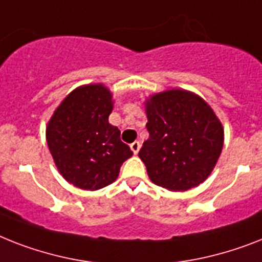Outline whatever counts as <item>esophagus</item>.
I'll return each mask as SVG.
<instances>
[{
  "instance_id": "1",
  "label": "esophagus",
  "mask_w": 262,
  "mask_h": 262,
  "mask_svg": "<svg viewBox=\"0 0 262 262\" xmlns=\"http://www.w3.org/2000/svg\"><path fill=\"white\" fill-rule=\"evenodd\" d=\"M140 142L138 141H135V142H132L130 144V149L133 150V153H135V155H137L138 153V150H140Z\"/></svg>"
}]
</instances>
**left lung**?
Returning a JSON list of instances; mask_svg holds the SVG:
<instances>
[{"instance_id": "left-lung-1", "label": "left lung", "mask_w": 262, "mask_h": 262, "mask_svg": "<svg viewBox=\"0 0 262 262\" xmlns=\"http://www.w3.org/2000/svg\"><path fill=\"white\" fill-rule=\"evenodd\" d=\"M149 138L138 156L152 183L187 191L207 179L223 148V126L211 106L192 91L171 89L145 102Z\"/></svg>"}]
</instances>
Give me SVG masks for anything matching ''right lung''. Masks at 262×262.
Listing matches in <instances>:
<instances>
[{
	"label": "right lung",
	"mask_w": 262,
	"mask_h": 262,
	"mask_svg": "<svg viewBox=\"0 0 262 262\" xmlns=\"http://www.w3.org/2000/svg\"><path fill=\"white\" fill-rule=\"evenodd\" d=\"M113 94L105 84L76 87L56 107L46 129L57 171L80 190L95 191L116 182L133 155L109 124Z\"/></svg>",
	"instance_id": "add662e5"
}]
</instances>
